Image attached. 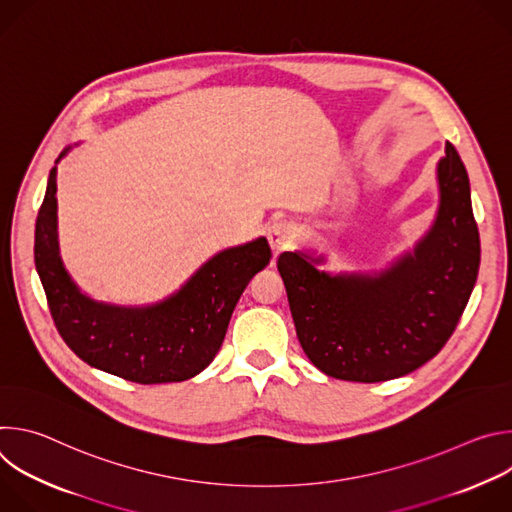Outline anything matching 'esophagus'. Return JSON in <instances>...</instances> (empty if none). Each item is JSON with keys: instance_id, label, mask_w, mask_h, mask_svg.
<instances>
[{"instance_id": "1", "label": "esophagus", "mask_w": 512, "mask_h": 512, "mask_svg": "<svg viewBox=\"0 0 512 512\" xmlns=\"http://www.w3.org/2000/svg\"><path fill=\"white\" fill-rule=\"evenodd\" d=\"M267 239H269V245L273 249V255H279L281 251L291 249V245H294V241H296V233H294V227H291L289 223L277 221L269 227Z\"/></svg>"}]
</instances>
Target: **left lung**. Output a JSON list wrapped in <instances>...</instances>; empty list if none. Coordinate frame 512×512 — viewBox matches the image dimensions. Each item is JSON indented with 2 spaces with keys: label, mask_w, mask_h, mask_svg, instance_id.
<instances>
[{
  "label": "left lung",
  "mask_w": 512,
  "mask_h": 512,
  "mask_svg": "<svg viewBox=\"0 0 512 512\" xmlns=\"http://www.w3.org/2000/svg\"><path fill=\"white\" fill-rule=\"evenodd\" d=\"M440 210L413 253L387 271L328 275L324 259L285 251V283L298 340L324 375L379 383L413 373L454 334L480 267L470 182L454 145L437 164Z\"/></svg>",
  "instance_id": "8db88e82"
}]
</instances>
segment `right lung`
<instances>
[{
    "label": "right lung",
    "mask_w": 512,
    "mask_h": 512,
    "mask_svg": "<svg viewBox=\"0 0 512 512\" xmlns=\"http://www.w3.org/2000/svg\"><path fill=\"white\" fill-rule=\"evenodd\" d=\"M269 259L267 239H257L214 255L162 304L107 306L83 296L58 257L56 168L36 218L34 261L58 334L91 367L139 385L178 383L204 371L247 283Z\"/></svg>",
    "instance_id": "obj_1"
}]
</instances>
